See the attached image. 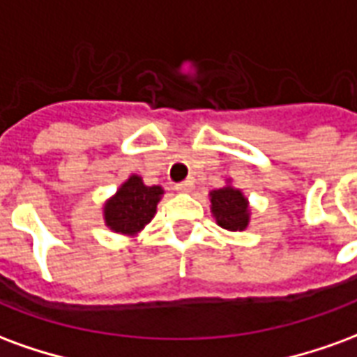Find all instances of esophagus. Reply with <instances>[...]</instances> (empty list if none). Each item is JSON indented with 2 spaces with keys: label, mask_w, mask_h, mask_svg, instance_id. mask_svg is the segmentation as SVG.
Listing matches in <instances>:
<instances>
[{
  "label": "esophagus",
  "mask_w": 357,
  "mask_h": 357,
  "mask_svg": "<svg viewBox=\"0 0 357 357\" xmlns=\"http://www.w3.org/2000/svg\"><path fill=\"white\" fill-rule=\"evenodd\" d=\"M193 179H185V181H181V183H178L176 185V191H179V193H191L193 191Z\"/></svg>",
  "instance_id": "obj_1"
}]
</instances>
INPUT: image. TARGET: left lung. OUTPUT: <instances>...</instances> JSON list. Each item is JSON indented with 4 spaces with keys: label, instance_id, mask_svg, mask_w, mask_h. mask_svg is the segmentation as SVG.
Segmentation results:
<instances>
[{
    "label": "left lung",
    "instance_id": "8db88e82",
    "mask_svg": "<svg viewBox=\"0 0 357 357\" xmlns=\"http://www.w3.org/2000/svg\"><path fill=\"white\" fill-rule=\"evenodd\" d=\"M210 202H212V214L220 227H224L227 231L247 229L248 220H250L248 201L239 189L231 185L216 189L210 193Z\"/></svg>",
    "mask_w": 357,
    "mask_h": 357
}]
</instances>
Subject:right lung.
Segmentation results:
<instances>
[{"instance_id":"1","label":"right lung","mask_w":357,"mask_h":357,"mask_svg":"<svg viewBox=\"0 0 357 357\" xmlns=\"http://www.w3.org/2000/svg\"><path fill=\"white\" fill-rule=\"evenodd\" d=\"M162 193V187H149L139 176H130L116 195L105 204V224L112 231L135 235L153 220Z\"/></svg>"}]
</instances>
